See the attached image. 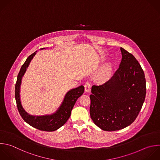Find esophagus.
Instances as JSON below:
<instances>
[{"mask_svg":"<svg viewBox=\"0 0 160 160\" xmlns=\"http://www.w3.org/2000/svg\"><path fill=\"white\" fill-rule=\"evenodd\" d=\"M84 89H85V91L87 92H89L91 91V84L89 82H86L84 84Z\"/></svg>","mask_w":160,"mask_h":160,"instance_id":"obj_1","label":"esophagus"}]
</instances>
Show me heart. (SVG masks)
Segmentation results:
<instances>
[{
  "mask_svg": "<svg viewBox=\"0 0 160 160\" xmlns=\"http://www.w3.org/2000/svg\"><path fill=\"white\" fill-rule=\"evenodd\" d=\"M111 67L109 65H108L106 66H105L99 72V77L101 79H104L107 77H108L110 74H111Z\"/></svg>",
  "mask_w": 160,
  "mask_h": 160,
  "instance_id": "b5f03b06",
  "label": "heart"
}]
</instances>
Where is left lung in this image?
<instances>
[{"label": "left lung", "instance_id": "left-lung-1", "mask_svg": "<svg viewBox=\"0 0 160 160\" xmlns=\"http://www.w3.org/2000/svg\"><path fill=\"white\" fill-rule=\"evenodd\" d=\"M122 59L112 77L101 85H93L90 95V115L104 131L123 129L134 122L145 99L146 79L139 63L131 53L120 48Z\"/></svg>", "mask_w": 160, "mask_h": 160}]
</instances>
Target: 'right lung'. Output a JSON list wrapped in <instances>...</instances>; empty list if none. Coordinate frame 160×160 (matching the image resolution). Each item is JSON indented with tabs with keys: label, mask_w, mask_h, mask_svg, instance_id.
Masks as SVG:
<instances>
[{
	"label": "right lung",
	"mask_w": 160,
	"mask_h": 160,
	"mask_svg": "<svg viewBox=\"0 0 160 160\" xmlns=\"http://www.w3.org/2000/svg\"><path fill=\"white\" fill-rule=\"evenodd\" d=\"M44 48H42L43 49ZM36 52L30 55L22 66L18 76L17 81L15 86V98L17 103L18 111L22 119L31 126L44 131H54L63 126L69 118L71 111L79 97H80L84 91L83 86H80L76 88L68 91L66 94L64 101L57 110V111L51 115L35 116L29 114L22 108L20 99V87L21 84L22 78L24 76L27 68L30 62L35 56Z\"/></svg>",
	"instance_id": "right-lung-1"
}]
</instances>
